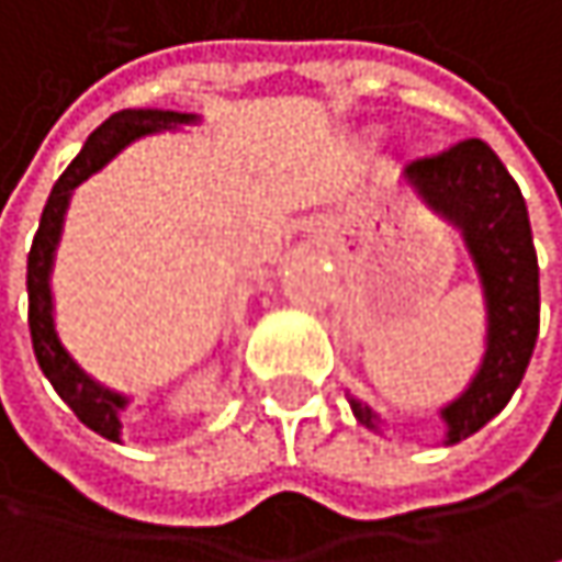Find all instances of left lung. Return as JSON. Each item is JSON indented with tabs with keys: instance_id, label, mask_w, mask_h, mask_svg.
<instances>
[{
	"instance_id": "obj_1",
	"label": "left lung",
	"mask_w": 562,
	"mask_h": 562,
	"mask_svg": "<svg viewBox=\"0 0 562 562\" xmlns=\"http://www.w3.org/2000/svg\"><path fill=\"white\" fill-rule=\"evenodd\" d=\"M404 178L429 210L461 228L486 305V347L477 375L439 411L446 423L442 442L454 446L503 411L525 379L541 324L538 254L525 196L483 139L416 158ZM349 407L362 426L379 429V413L369 404L349 397Z\"/></svg>"
}]
</instances>
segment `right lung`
Wrapping results in <instances>:
<instances>
[{"label":"right lung","mask_w":562,"mask_h":562,"mask_svg":"<svg viewBox=\"0 0 562 562\" xmlns=\"http://www.w3.org/2000/svg\"><path fill=\"white\" fill-rule=\"evenodd\" d=\"M196 114H178V111H120L108 116L82 146V151L72 158V165L59 175V181L53 183L50 200L44 206L34 245L27 254V324H31V344L34 356L44 369V375L50 379L56 394L72 407V413L82 419L88 429H94L98 436L120 442V413L130 407V397L120 394L114 387H104L101 381H94L82 366L69 356V349L63 347L59 334H56V321H53V292L50 273L53 257L59 248V235H63V218L69 210L72 190L82 181H88L94 171H101L116 151L126 149L130 143L161 133V130H178L187 123H196Z\"/></svg>","instance_id":"1"}]
</instances>
